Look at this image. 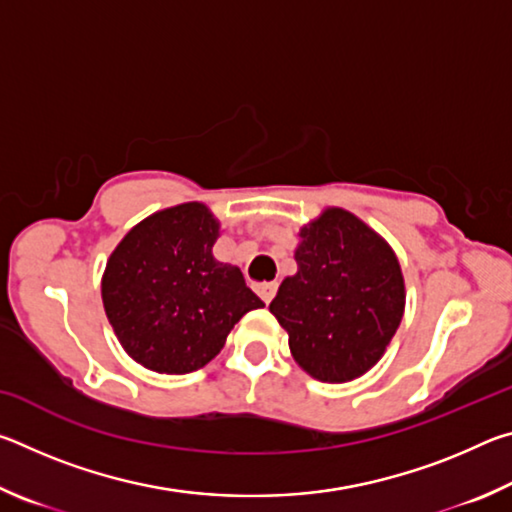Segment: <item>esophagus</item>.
<instances>
[{"mask_svg": "<svg viewBox=\"0 0 512 512\" xmlns=\"http://www.w3.org/2000/svg\"><path fill=\"white\" fill-rule=\"evenodd\" d=\"M257 293H259V298H262L266 305L268 302H271L273 298H275V291H277V282H262V284H257Z\"/></svg>", "mask_w": 512, "mask_h": 512, "instance_id": "1", "label": "esophagus"}]
</instances>
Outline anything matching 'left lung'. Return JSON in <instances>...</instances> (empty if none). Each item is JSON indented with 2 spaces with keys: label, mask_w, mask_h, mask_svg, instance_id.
<instances>
[{
  "label": "left lung",
  "mask_w": 512,
  "mask_h": 512,
  "mask_svg": "<svg viewBox=\"0 0 512 512\" xmlns=\"http://www.w3.org/2000/svg\"><path fill=\"white\" fill-rule=\"evenodd\" d=\"M298 273L271 314L293 359L320 381H350L379 361L400 327L404 280L391 246L357 216L329 207L300 230Z\"/></svg>",
  "instance_id": "left-lung-1"
}]
</instances>
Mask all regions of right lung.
Masks as SVG:
<instances>
[{
	"label": "right lung",
	"instance_id": "add662e5",
	"mask_svg": "<svg viewBox=\"0 0 512 512\" xmlns=\"http://www.w3.org/2000/svg\"><path fill=\"white\" fill-rule=\"evenodd\" d=\"M219 221L201 203L155 212L110 255L101 296L110 325L144 368L185 375L221 352L230 329L264 307L237 266L216 262Z\"/></svg>",
	"mask_w": 512,
	"mask_h": 512
}]
</instances>
